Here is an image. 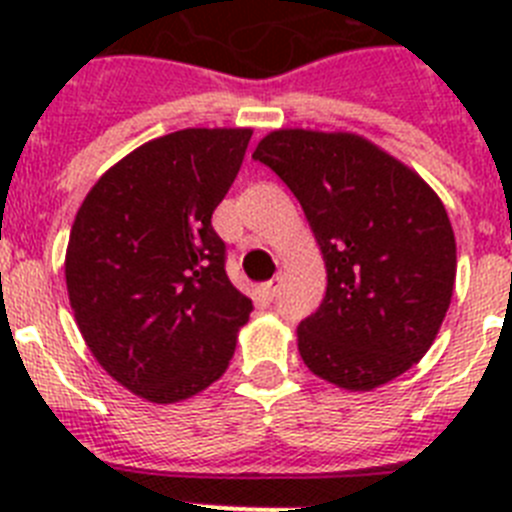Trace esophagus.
Instances as JSON below:
<instances>
[{
    "label": "esophagus",
    "mask_w": 512,
    "mask_h": 512,
    "mask_svg": "<svg viewBox=\"0 0 512 512\" xmlns=\"http://www.w3.org/2000/svg\"><path fill=\"white\" fill-rule=\"evenodd\" d=\"M279 282H282V277H279V274H277V277L271 279V282L261 284V292H264V297H266V300H274V297H277Z\"/></svg>",
    "instance_id": "obj_1"
}]
</instances>
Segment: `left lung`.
Wrapping results in <instances>:
<instances>
[{
    "instance_id": "1",
    "label": "left lung",
    "mask_w": 512,
    "mask_h": 512,
    "mask_svg": "<svg viewBox=\"0 0 512 512\" xmlns=\"http://www.w3.org/2000/svg\"><path fill=\"white\" fill-rule=\"evenodd\" d=\"M253 158L292 189L328 287L297 328L315 377L369 392L418 364L436 341L456 282V238L423 176L364 135L279 128Z\"/></svg>"
}]
</instances>
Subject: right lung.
Returning <instances> with one entry per match:
<instances>
[{"label": "right lung", "instance_id": "right-lung-1", "mask_svg": "<svg viewBox=\"0 0 512 512\" xmlns=\"http://www.w3.org/2000/svg\"><path fill=\"white\" fill-rule=\"evenodd\" d=\"M251 128H184L104 171L66 246L76 325L125 390L171 405L233 359L253 305L225 274L212 212L241 169Z\"/></svg>", "mask_w": 512, "mask_h": 512}]
</instances>
